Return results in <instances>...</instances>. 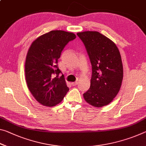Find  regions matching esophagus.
Returning a JSON list of instances; mask_svg holds the SVG:
<instances>
[{
	"instance_id": "1",
	"label": "esophagus",
	"mask_w": 146,
	"mask_h": 146,
	"mask_svg": "<svg viewBox=\"0 0 146 146\" xmlns=\"http://www.w3.org/2000/svg\"><path fill=\"white\" fill-rule=\"evenodd\" d=\"M78 84V82L77 81V82H71V85L73 86H76Z\"/></svg>"
}]
</instances>
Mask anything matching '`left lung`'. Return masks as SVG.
Masks as SVG:
<instances>
[{"label": "left lung", "mask_w": 146, "mask_h": 146, "mask_svg": "<svg viewBox=\"0 0 146 146\" xmlns=\"http://www.w3.org/2000/svg\"><path fill=\"white\" fill-rule=\"evenodd\" d=\"M92 67L90 88L83 94L86 102L102 107L112 102L121 86L123 69L120 52L115 44L97 31L78 32Z\"/></svg>", "instance_id": "8db88e82"}]
</instances>
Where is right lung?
Returning a JSON list of instances; mask_svg holds the SVG:
<instances>
[{"instance_id": "obj_1", "label": "right lung", "mask_w": 146, "mask_h": 146, "mask_svg": "<svg viewBox=\"0 0 146 146\" xmlns=\"http://www.w3.org/2000/svg\"><path fill=\"white\" fill-rule=\"evenodd\" d=\"M75 34L52 31L38 37L32 43L25 61L27 86L36 100L46 106H54L63 100L69 91L58 67L61 52ZM57 77H55V75Z\"/></svg>"}]
</instances>
